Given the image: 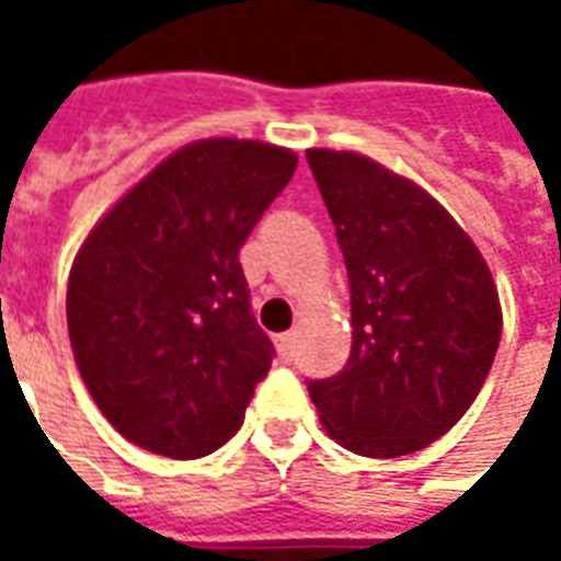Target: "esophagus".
Returning <instances> with one entry per match:
<instances>
[{"label": "esophagus", "mask_w": 561, "mask_h": 561, "mask_svg": "<svg viewBox=\"0 0 561 561\" xmlns=\"http://www.w3.org/2000/svg\"><path fill=\"white\" fill-rule=\"evenodd\" d=\"M294 345H297V336H294V333H282V336H276V348H279L282 360H291Z\"/></svg>", "instance_id": "1"}]
</instances>
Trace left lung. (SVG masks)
Returning a JSON list of instances; mask_svg holds the SVG:
<instances>
[{
	"label": "left lung",
	"mask_w": 561,
	"mask_h": 561,
	"mask_svg": "<svg viewBox=\"0 0 561 561\" xmlns=\"http://www.w3.org/2000/svg\"><path fill=\"white\" fill-rule=\"evenodd\" d=\"M352 288V354L309 381L321 423L360 457H405L469 412L502 340L486 261L435 197L357 152H306Z\"/></svg>",
	"instance_id": "1"
}]
</instances>
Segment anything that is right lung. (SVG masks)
<instances>
[{
	"label": "right lung",
	"mask_w": 561,
	"mask_h": 561,
	"mask_svg": "<svg viewBox=\"0 0 561 561\" xmlns=\"http://www.w3.org/2000/svg\"><path fill=\"white\" fill-rule=\"evenodd\" d=\"M297 156L261 140L188 144L147 173L80 245L68 336L116 433L197 459L243 426L273 342L257 328L240 249Z\"/></svg>",
	"instance_id": "right-lung-1"
}]
</instances>
